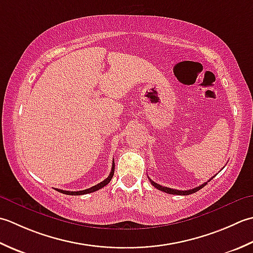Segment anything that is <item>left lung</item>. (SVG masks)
<instances>
[{"instance_id": "obj_1", "label": "left lung", "mask_w": 253, "mask_h": 253, "mask_svg": "<svg viewBox=\"0 0 253 253\" xmlns=\"http://www.w3.org/2000/svg\"><path fill=\"white\" fill-rule=\"evenodd\" d=\"M210 180H211V179H210ZM210 180H209V181H210ZM149 181H151V183L154 185V187H155V188L158 189V190H161V191H164V192L169 193V194H177V195H189V194L195 193L197 191H199V190L202 189V188L204 187V185L208 184V182H204L203 184H201L200 187H197V188L191 189V190H185V191H181V190H174V189H171V188L163 187V185L158 184V183H156V182H154L153 180H151V179H149Z\"/></svg>"}]
</instances>
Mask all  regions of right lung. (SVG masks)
Listing matches in <instances>:
<instances>
[{
    "label": "right lung",
    "mask_w": 253,
    "mask_h": 253,
    "mask_svg": "<svg viewBox=\"0 0 253 253\" xmlns=\"http://www.w3.org/2000/svg\"><path fill=\"white\" fill-rule=\"evenodd\" d=\"M113 173H115V162L112 163V168H111V171L109 173V176L108 178H106L104 181H101L100 183H98L94 187H91L89 189H86V190H82V191H65V190H60V189H56V191H59L63 194H69V195H83V194H87V193H91V192H95L97 190H99L101 188H104L105 185H107L108 183L110 182V180L113 177Z\"/></svg>",
    "instance_id": "1"
}]
</instances>
